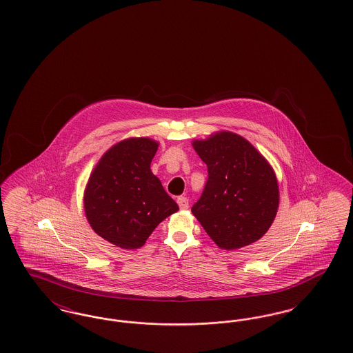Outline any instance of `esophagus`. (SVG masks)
<instances>
[{"label":"esophagus","mask_w":353,"mask_h":353,"mask_svg":"<svg viewBox=\"0 0 353 353\" xmlns=\"http://www.w3.org/2000/svg\"><path fill=\"white\" fill-rule=\"evenodd\" d=\"M177 203H179L180 209H183V210L189 208V201H188V199L184 197V196H180V197L177 199Z\"/></svg>","instance_id":"34e87169"}]
</instances>
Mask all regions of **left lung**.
Here are the masks:
<instances>
[{
	"label": "left lung",
	"instance_id": "1",
	"mask_svg": "<svg viewBox=\"0 0 353 353\" xmlns=\"http://www.w3.org/2000/svg\"><path fill=\"white\" fill-rule=\"evenodd\" d=\"M208 167L200 200L192 208L208 235L225 250L258 241L269 230L279 205V188L268 160L239 134L219 132L194 140Z\"/></svg>",
	"mask_w": 353,
	"mask_h": 353
}]
</instances>
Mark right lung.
Here are the masks:
<instances>
[{"label": "right lung", "mask_w": 353, "mask_h": 353, "mask_svg": "<svg viewBox=\"0 0 353 353\" xmlns=\"http://www.w3.org/2000/svg\"><path fill=\"white\" fill-rule=\"evenodd\" d=\"M159 143L131 137L111 147L92 170L84 192V213L101 238L121 249L141 248L156 226L179 205L152 173Z\"/></svg>", "instance_id": "add662e5"}]
</instances>
